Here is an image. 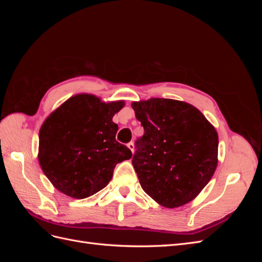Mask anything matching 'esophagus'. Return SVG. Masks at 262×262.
<instances>
[{"instance_id": "obj_1", "label": "esophagus", "mask_w": 262, "mask_h": 262, "mask_svg": "<svg viewBox=\"0 0 262 262\" xmlns=\"http://www.w3.org/2000/svg\"><path fill=\"white\" fill-rule=\"evenodd\" d=\"M126 146L130 148V150H131L132 153H134V144H133V142H130V143H128V145H126Z\"/></svg>"}]
</instances>
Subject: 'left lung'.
I'll return each instance as SVG.
<instances>
[{
    "label": "left lung",
    "mask_w": 262,
    "mask_h": 262,
    "mask_svg": "<svg viewBox=\"0 0 262 262\" xmlns=\"http://www.w3.org/2000/svg\"><path fill=\"white\" fill-rule=\"evenodd\" d=\"M131 106L144 128L132 158L142 189L168 209L192 201L216 169L215 128L186 101L149 98Z\"/></svg>",
    "instance_id": "8db88e82"
}]
</instances>
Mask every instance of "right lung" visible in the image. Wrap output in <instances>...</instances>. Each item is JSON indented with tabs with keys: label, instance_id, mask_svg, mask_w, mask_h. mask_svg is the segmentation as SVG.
Returning a JSON list of instances; mask_svg holds the SVG:
<instances>
[{
	"label": "right lung",
	"instance_id": "right-lung-1",
	"mask_svg": "<svg viewBox=\"0 0 262 262\" xmlns=\"http://www.w3.org/2000/svg\"><path fill=\"white\" fill-rule=\"evenodd\" d=\"M123 107L124 100L105 102L77 94L47 117L39 131L38 161L55 189L85 199L109 184L118 163L130 160L131 150L116 141L113 121Z\"/></svg>",
	"mask_w": 262,
	"mask_h": 262
}]
</instances>
